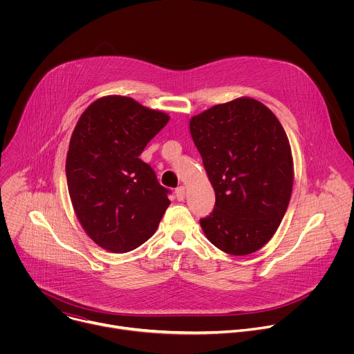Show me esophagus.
<instances>
[{
    "label": "esophagus",
    "mask_w": 354,
    "mask_h": 354,
    "mask_svg": "<svg viewBox=\"0 0 354 354\" xmlns=\"http://www.w3.org/2000/svg\"><path fill=\"white\" fill-rule=\"evenodd\" d=\"M175 194H176V198H178L179 201H183V200H185V196H186V190H185V187H183V186L176 187Z\"/></svg>",
    "instance_id": "esophagus-1"
}]
</instances>
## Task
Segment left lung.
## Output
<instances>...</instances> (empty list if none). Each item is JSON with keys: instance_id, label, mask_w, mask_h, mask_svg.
Wrapping results in <instances>:
<instances>
[{"instance_id": "8db88e82", "label": "left lung", "mask_w": 354, "mask_h": 354, "mask_svg": "<svg viewBox=\"0 0 354 354\" xmlns=\"http://www.w3.org/2000/svg\"><path fill=\"white\" fill-rule=\"evenodd\" d=\"M190 134L216 192L200 218L207 239L234 257L254 254L279 228L291 196V148L263 104L239 97L190 119Z\"/></svg>"}]
</instances>
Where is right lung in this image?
<instances>
[{"label":"right lung","mask_w":354,"mask_h":354,"mask_svg":"<svg viewBox=\"0 0 354 354\" xmlns=\"http://www.w3.org/2000/svg\"><path fill=\"white\" fill-rule=\"evenodd\" d=\"M169 116L126 96L95 100L81 115L66 161L68 193L85 232L116 254L156 232L169 206V189L138 157Z\"/></svg>","instance_id":"1"}]
</instances>
